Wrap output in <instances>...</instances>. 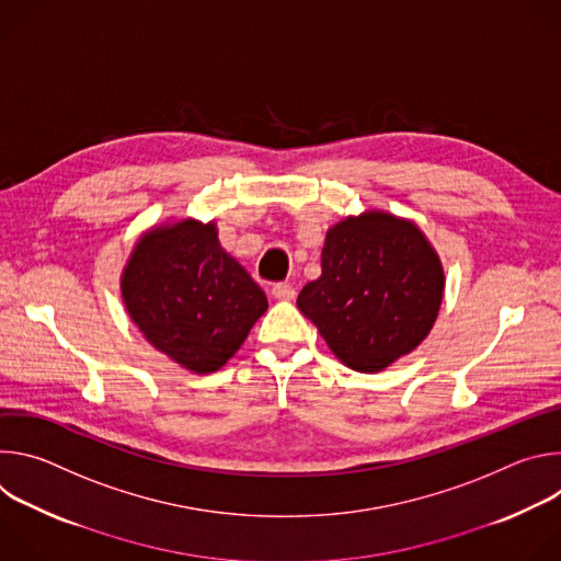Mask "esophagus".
<instances>
[{
  "label": "esophagus",
  "mask_w": 561,
  "mask_h": 561,
  "mask_svg": "<svg viewBox=\"0 0 561 561\" xmlns=\"http://www.w3.org/2000/svg\"><path fill=\"white\" fill-rule=\"evenodd\" d=\"M273 297H275V299H282V301H290V299L295 297L293 284H288V282L275 284V286H273Z\"/></svg>",
  "instance_id": "esophagus-1"
}]
</instances>
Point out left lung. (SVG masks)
Listing matches in <instances>:
<instances>
[{
    "label": "left lung",
    "mask_w": 561,
    "mask_h": 561,
    "mask_svg": "<svg viewBox=\"0 0 561 561\" xmlns=\"http://www.w3.org/2000/svg\"><path fill=\"white\" fill-rule=\"evenodd\" d=\"M442 293V264L420 228L366 213L329 230L322 277L297 306L348 368L377 373L422 344Z\"/></svg>",
    "instance_id": "8db88e82"
}]
</instances>
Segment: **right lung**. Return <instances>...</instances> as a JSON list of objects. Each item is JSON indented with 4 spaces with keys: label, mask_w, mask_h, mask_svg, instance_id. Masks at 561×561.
<instances>
[{
    "label": "right lung",
    "mask_w": 561,
    "mask_h": 561,
    "mask_svg": "<svg viewBox=\"0 0 561 561\" xmlns=\"http://www.w3.org/2000/svg\"><path fill=\"white\" fill-rule=\"evenodd\" d=\"M146 340L193 373L221 368L268 308L264 290L221 247L213 224L152 230L122 277Z\"/></svg>",
    "instance_id": "obj_1"
}]
</instances>
